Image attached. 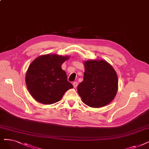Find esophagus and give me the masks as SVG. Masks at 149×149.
Segmentation results:
<instances>
[{
	"label": "esophagus",
	"instance_id": "34e87169",
	"mask_svg": "<svg viewBox=\"0 0 149 149\" xmlns=\"http://www.w3.org/2000/svg\"><path fill=\"white\" fill-rule=\"evenodd\" d=\"M73 87H74V88H76L77 86H78V82H74L73 83Z\"/></svg>",
	"mask_w": 149,
	"mask_h": 149
}]
</instances>
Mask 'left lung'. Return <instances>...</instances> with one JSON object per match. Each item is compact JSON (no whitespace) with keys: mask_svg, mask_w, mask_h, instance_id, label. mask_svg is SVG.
I'll use <instances>...</instances> for the list:
<instances>
[{"mask_svg":"<svg viewBox=\"0 0 149 149\" xmlns=\"http://www.w3.org/2000/svg\"><path fill=\"white\" fill-rule=\"evenodd\" d=\"M84 65V79L77 88L83 103L95 108L108 105L118 90L115 70L104 60H88Z\"/></svg>","mask_w":149,"mask_h":149,"instance_id":"left-lung-1","label":"left lung"}]
</instances>
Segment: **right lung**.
Wrapping results in <instances>:
<instances>
[{"mask_svg":"<svg viewBox=\"0 0 149 149\" xmlns=\"http://www.w3.org/2000/svg\"><path fill=\"white\" fill-rule=\"evenodd\" d=\"M70 58L56 54L38 57L30 64L26 83L31 96L38 102L51 104L60 101L73 85L67 80L62 65Z\"/></svg>","mask_w":149,"mask_h":149,"instance_id":"1","label":"right lung"}]
</instances>
